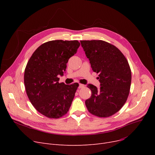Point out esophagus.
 Instances as JSON below:
<instances>
[{
	"label": "esophagus",
	"mask_w": 155,
	"mask_h": 155,
	"mask_svg": "<svg viewBox=\"0 0 155 155\" xmlns=\"http://www.w3.org/2000/svg\"><path fill=\"white\" fill-rule=\"evenodd\" d=\"M84 87H85V85H83V84H79L78 88H84Z\"/></svg>",
	"instance_id": "obj_1"
}]
</instances>
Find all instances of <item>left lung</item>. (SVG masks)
<instances>
[{"mask_svg":"<svg viewBox=\"0 0 155 155\" xmlns=\"http://www.w3.org/2000/svg\"><path fill=\"white\" fill-rule=\"evenodd\" d=\"M92 70L99 73L100 88L89 84L92 95L85 101L92 115L108 117L126 103L131 84V71L124 55L113 45L102 40L80 41Z\"/></svg>","mask_w":155,"mask_h":155,"instance_id":"1","label":"left lung"}]
</instances>
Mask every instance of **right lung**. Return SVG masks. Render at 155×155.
<instances>
[{"label": "right lung", "instance_id": "1", "mask_svg": "<svg viewBox=\"0 0 155 155\" xmlns=\"http://www.w3.org/2000/svg\"><path fill=\"white\" fill-rule=\"evenodd\" d=\"M80 44L77 40H53L39 46L32 53L24 70L27 95L34 107L43 116L58 119L68 112L78 83H59V75Z\"/></svg>", "mask_w": 155, "mask_h": 155}]
</instances>
